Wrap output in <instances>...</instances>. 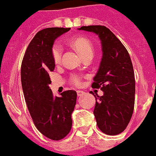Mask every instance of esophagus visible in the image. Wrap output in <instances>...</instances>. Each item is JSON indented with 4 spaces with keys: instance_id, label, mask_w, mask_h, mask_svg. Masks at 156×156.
Returning <instances> with one entry per match:
<instances>
[{
    "instance_id": "obj_1",
    "label": "esophagus",
    "mask_w": 156,
    "mask_h": 156,
    "mask_svg": "<svg viewBox=\"0 0 156 156\" xmlns=\"http://www.w3.org/2000/svg\"><path fill=\"white\" fill-rule=\"evenodd\" d=\"M84 94H85L84 91H82V90H78V91H77V94H78V97H81V96L83 95Z\"/></svg>"
}]
</instances>
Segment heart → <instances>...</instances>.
<instances>
[{"instance_id": "1", "label": "heart", "mask_w": 156, "mask_h": 156, "mask_svg": "<svg viewBox=\"0 0 156 156\" xmlns=\"http://www.w3.org/2000/svg\"><path fill=\"white\" fill-rule=\"evenodd\" d=\"M70 44L79 53L82 58H84L87 55H93L94 54V48L92 42L90 41L89 39L86 38V37H76L71 39ZM51 54L53 60L56 64L61 62L62 59V48L59 44H54L53 45L51 49ZM71 83L76 87H79L82 85V78L80 76L78 75H72L71 78Z\"/></svg>"}]
</instances>
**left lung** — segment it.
<instances>
[{"instance_id": "left-lung-1", "label": "left lung", "mask_w": 156, "mask_h": 156, "mask_svg": "<svg viewBox=\"0 0 156 156\" xmlns=\"http://www.w3.org/2000/svg\"><path fill=\"white\" fill-rule=\"evenodd\" d=\"M97 34L102 56L92 87L100 88L102 96H95L94 115L98 128L108 135H116L126 129L135 105V81L132 62L122 42L108 28L102 25L82 26Z\"/></svg>"}]
</instances>
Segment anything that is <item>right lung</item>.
<instances>
[{
    "label": "right lung",
    "instance_id": "obj_1",
    "mask_svg": "<svg viewBox=\"0 0 156 156\" xmlns=\"http://www.w3.org/2000/svg\"><path fill=\"white\" fill-rule=\"evenodd\" d=\"M69 30L47 28L37 33L21 63V85L28 110L37 129L53 140H62L70 131L77 99L75 90L64 91L57 97L49 88V73L55 67L52 47L58 37Z\"/></svg>",
    "mask_w": 156,
    "mask_h": 156
}]
</instances>
